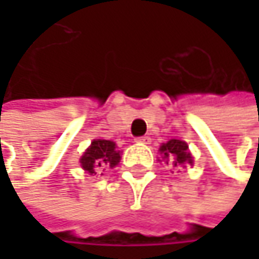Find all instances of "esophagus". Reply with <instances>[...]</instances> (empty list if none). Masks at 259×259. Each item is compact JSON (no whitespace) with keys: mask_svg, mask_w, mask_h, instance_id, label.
<instances>
[{"mask_svg":"<svg viewBox=\"0 0 259 259\" xmlns=\"http://www.w3.org/2000/svg\"><path fill=\"white\" fill-rule=\"evenodd\" d=\"M136 142H141V144H150V136H139V138H136L135 139Z\"/></svg>","mask_w":259,"mask_h":259,"instance_id":"34e87169","label":"esophagus"}]
</instances>
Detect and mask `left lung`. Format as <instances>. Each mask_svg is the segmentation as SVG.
<instances>
[{"label":"left lung","instance_id":"left-lung-1","mask_svg":"<svg viewBox=\"0 0 259 259\" xmlns=\"http://www.w3.org/2000/svg\"><path fill=\"white\" fill-rule=\"evenodd\" d=\"M160 153L163 154V159L166 160V163L172 165L174 168L177 166H184V165H192V156L189 153V147L184 141L179 139H171L166 144L160 145Z\"/></svg>","mask_w":259,"mask_h":259}]
</instances>
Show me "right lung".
Wrapping results in <instances>:
<instances>
[{
  "label": "right lung",
  "instance_id": "add662e5",
  "mask_svg": "<svg viewBox=\"0 0 259 259\" xmlns=\"http://www.w3.org/2000/svg\"><path fill=\"white\" fill-rule=\"evenodd\" d=\"M120 159V150H117L112 141L94 139L91 142V147L80 157V165L87 172L99 174L108 168H114L115 165H118Z\"/></svg>",
  "mask_w": 259,
  "mask_h": 259
}]
</instances>
